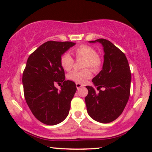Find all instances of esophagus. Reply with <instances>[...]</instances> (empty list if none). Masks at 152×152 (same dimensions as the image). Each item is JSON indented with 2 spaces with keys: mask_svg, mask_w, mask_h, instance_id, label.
Wrapping results in <instances>:
<instances>
[{
  "mask_svg": "<svg viewBox=\"0 0 152 152\" xmlns=\"http://www.w3.org/2000/svg\"><path fill=\"white\" fill-rule=\"evenodd\" d=\"M76 88H77L78 90L80 89V88L83 87V86H82L80 83H76Z\"/></svg>",
  "mask_w": 152,
  "mask_h": 152,
  "instance_id": "obj_1",
  "label": "esophagus"
}]
</instances>
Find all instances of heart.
<instances>
[{
	"label": "heart",
	"instance_id": "heart-1",
	"mask_svg": "<svg viewBox=\"0 0 152 152\" xmlns=\"http://www.w3.org/2000/svg\"><path fill=\"white\" fill-rule=\"evenodd\" d=\"M73 53L77 58H84L83 67H90L94 72L99 70L102 66V59L97 54V52L91 46L80 45L74 49ZM60 64L65 71H70L74 64V59L69 53H65L61 56ZM90 69H85L81 71H74L68 75V78L72 81L78 83H85L92 76V72Z\"/></svg>",
	"mask_w": 152,
	"mask_h": 152
}]
</instances>
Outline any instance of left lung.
I'll return each instance as SVG.
<instances>
[{"label":"left lung","instance_id":"1","mask_svg":"<svg viewBox=\"0 0 152 152\" xmlns=\"http://www.w3.org/2000/svg\"><path fill=\"white\" fill-rule=\"evenodd\" d=\"M89 42L101 43L104 55L102 69L92 80L94 86H86L87 111L96 121L107 124L116 120L126 106L130 93L131 73L125 54L112 43L103 38ZM95 87L99 90L98 94L96 93Z\"/></svg>","mask_w":152,"mask_h":152}]
</instances>
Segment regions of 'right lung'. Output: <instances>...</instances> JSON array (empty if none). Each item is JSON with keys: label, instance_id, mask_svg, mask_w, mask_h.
<instances>
[{"label": "right lung", "instance_id": "add662e5", "mask_svg": "<svg viewBox=\"0 0 152 152\" xmlns=\"http://www.w3.org/2000/svg\"><path fill=\"white\" fill-rule=\"evenodd\" d=\"M75 44L48 41L27 59L22 76L24 97L34 116L44 124H58L69 112L76 87L74 81L65 80L60 58ZM56 83H63L60 91L54 86Z\"/></svg>", "mask_w": 152, "mask_h": 152}]
</instances>
